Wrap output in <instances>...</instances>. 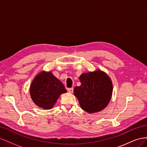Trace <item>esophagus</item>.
<instances>
[{"label":"esophagus","mask_w":147,"mask_h":147,"mask_svg":"<svg viewBox=\"0 0 147 147\" xmlns=\"http://www.w3.org/2000/svg\"><path fill=\"white\" fill-rule=\"evenodd\" d=\"M68 92L70 93H72L73 92V88H70L68 89Z\"/></svg>","instance_id":"34e87169"}]
</instances>
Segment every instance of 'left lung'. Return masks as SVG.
<instances>
[{
	"label": "left lung",
	"mask_w": 147,
	"mask_h": 147,
	"mask_svg": "<svg viewBox=\"0 0 147 147\" xmlns=\"http://www.w3.org/2000/svg\"><path fill=\"white\" fill-rule=\"evenodd\" d=\"M81 85L74 88L83 110L88 113L102 111L109 103L112 95L113 85L111 78L101 69L84 73L79 78Z\"/></svg>",
	"instance_id": "8db88e82"
}]
</instances>
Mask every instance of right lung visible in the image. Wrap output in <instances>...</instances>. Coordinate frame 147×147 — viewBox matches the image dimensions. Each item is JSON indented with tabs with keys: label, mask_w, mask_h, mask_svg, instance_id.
<instances>
[{
	"label": "right lung",
	"mask_w": 147,
	"mask_h": 147,
	"mask_svg": "<svg viewBox=\"0 0 147 147\" xmlns=\"http://www.w3.org/2000/svg\"><path fill=\"white\" fill-rule=\"evenodd\" d=\"M67 92L63 83L52 71H42L36 74L30 87L32 101L37 106L45 109L53 108L60 94Z\"/></svg>",
	"instance_id": "obj_1"
}]
</instances>
